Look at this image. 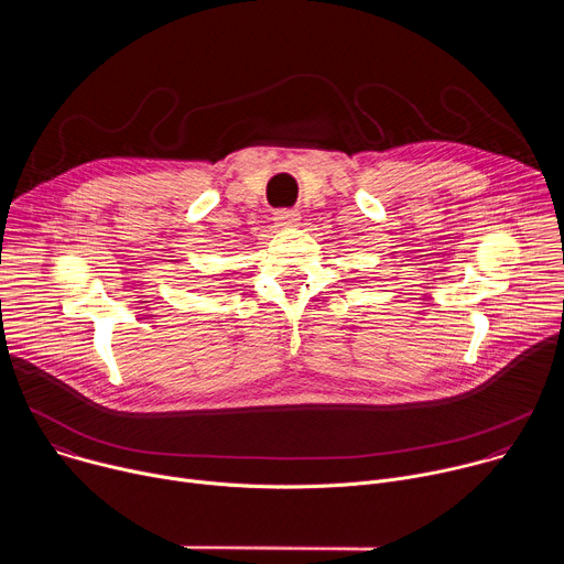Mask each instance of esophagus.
I'll return each instance as SVG.
<instances>
[{
  "label": "esophagus",
  "mask_w": 564,
  "mask_h": 564,
  "mask_svg": "<svg viewBox=\"0 0 564 564\" xmlns=\"http://www.w3.org/2000/svg\"><path fill=\"white\" fill-rule=\"evenodd\" d=\"M299 218H301V216H299L296 209H279V212H274V220H276L279 225H283V227L296 225Z\"/></svg>",
  "instance_id": "esophagus-1"
}]
</instances>
